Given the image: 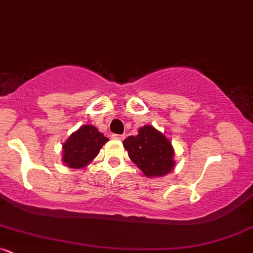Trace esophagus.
<instances>
[{"label": "esophagus", "mask_w": 253, "mask_h": 253, "mask_svg": "<svg viewBox=\"0 0 253 253\" xmlns=\"http://www.w3.org/2000/svg\"><path fill=\"white\" fill-rule=\"evenodd\" d=\"M112 138L115 140H119V141H123L126 138V135H118V134H112Z\"/></svg>", "instance_id": "esophagus-1"}]
</instances>
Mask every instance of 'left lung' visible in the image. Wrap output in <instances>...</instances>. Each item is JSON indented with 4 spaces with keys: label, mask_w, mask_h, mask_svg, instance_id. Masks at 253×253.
<instances>
[{
    "label": "left lung",
    "mask_w": 253,
    "mask_h": 253,
    "mask_svg": "<svg viewBox=\"0 0 253 253\" xmlns=\"http://www.w3.org/2000/svg\"><path fill=\"white\" fill-rule=\"evenodd\" d=\"M129 158L147 177H160L175 167L172 145L167 136L152 126L138 129L136 136L123 141Z\"/></svg>",
    "instance_id": "obj_1"
}]
</instances>
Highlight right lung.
Listing matches in <instances>:
<instances>
[{"instance_id": "right-lung-1", "label": "right lung", "mask_w": 253, "mask_h": 253, "mask_svg": "<svg viewBox=\"0 0 253 253\" xmlns=\"http://www.w3.org/2000/svg\"><path fill=\"white\" fill-rule=\"evenodd\" d=\"M108 141L94 126H83L62 145V162L72 169H82L99 154Z\"/></svg>"}]
</instances>
